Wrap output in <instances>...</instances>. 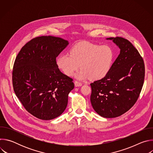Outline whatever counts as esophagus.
Returning <instances> with one entry per match:
<instances>
[{
    "label": "esophagus",
    "mask_w": 153,
    "mask_h": 153,
    "mask_svg": "<svg viewBox=\"0 0 153 153\" xmlns=\"http://www.w3.org/2000/svg\"><path fill=\"white\" fill-rule=\"evenodd\" d=\"M74 84H75V86H80L82 85V83L81 82H78V81H77V80H76V81L74 82Z\"/></svg>",
    "instance_id": "1"
}]
</instances>
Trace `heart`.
<instances>
[{
  "label": "heart",
  "mask_w": 153,
  "mask_h": 153,
  "mask_svg": "<svg viewBox=\"0 0 153 153\" xmlns=\"http://www.w3.org/2000/svg\"><path fill=\"white\" fill-rule=\"evenodd\" d=\"M70 53L59 56L56 60L57 66L65 74L71 76L81 65L82 70L76 74L80 79H103L110 71L114 59L111 47L90 42L74 46Z\"/></svg>",
  "instance_id": "heart-1"
}]
</instances>
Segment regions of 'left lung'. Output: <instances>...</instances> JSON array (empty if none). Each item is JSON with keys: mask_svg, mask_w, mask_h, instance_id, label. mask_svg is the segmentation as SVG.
<instances>
[{"mask_svg": "<svg viewBox=\"0 0 153 153\" xmlns=\"http://www.w3.org/2000/svg\"><path fill=\"white\" fill-rule=\"evenodd\" d=\"M120 52L110 71L90 84V100L95 111L105 118L119 117L137 102L145 78V65L137 50L127 39L110 37Z\"/></svg>", "mask_w": 153, "mask_h": 153, "instance_id": "left-lung-1", "label": "left lung"}]
</instances>
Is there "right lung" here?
Wrapping results in <instances>:
<instances>
[{
    "label": "right lung",
    "instance_id": "obj_1",
    "mask_svg": "<svg viewBox=\"0 0 153 153\" xmlns=\"http://www.w3.org/2000/svg\"><path fill=\"white\" fill-rule=\"evenodd\" d=\"M68 43L58 37H37L22 48L14 61V93L25 110L39 119H55L67 108L74 84L58 68L56 57Z\"/></svg>",
    "mask_w": 153,
    "mask_h": 153
}]
</instances>
